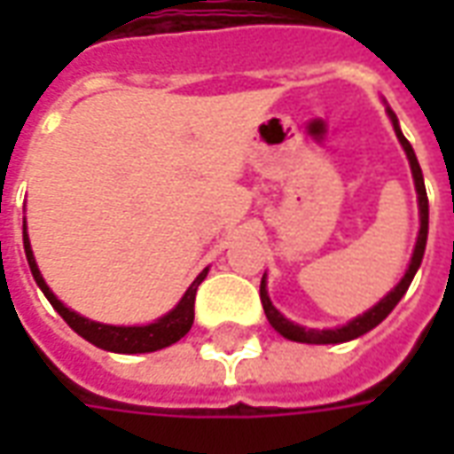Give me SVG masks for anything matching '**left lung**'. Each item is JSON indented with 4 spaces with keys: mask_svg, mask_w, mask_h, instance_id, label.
<instances>
[{
    "mask_svg": "<svg viewBox=\"0 0 454 454\" xmlns=\"http://www.w3.org/2000/svg\"><path fill=\"white\" fill-rule=\"evenodd\" d=\"M387 114H389L391 123H394V130H396V138H399L401 148L406 150V158H409L411 172H413V182H416V192H419V211H420V231H419V240H416V247H413V255H411L409 270H406V275L401 277V282L394 289H391L389 294L381 299L380 304L372 306L370 311H364L357 318H352L350 324L340 325V328H325V331H316V328H304V325L294 324V321H289L285 316L277 311L272 301H270V296H267V285H265V277H262V282H260V301H262V309H265V316L270 325L275 328L277 333L285 335L286 340H294V342H311V345H331V342H348L355 340V338H360L367 331H372L374 325H380L387 316L394 311V306L399 304L401 296L406 294V289L413 282V275L419 272L420 260H423V253H426V240H428V197H426V184H423V172H420L419 160H416V153L411 148V143L403 138V133L399 129V119H396V114L391 112L389 106H387Z\"/></svg>",
    "mask_w": 454,
    "mask_h": 454,
    "instance_id": "8db88e82",
    "label": "left lung"
}]
</instances>
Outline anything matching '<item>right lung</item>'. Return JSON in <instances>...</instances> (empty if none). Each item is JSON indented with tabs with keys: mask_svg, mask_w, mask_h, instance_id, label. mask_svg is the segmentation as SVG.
I'll return each instance as SVG.
<instances>
[{
	"mask_svg": "<svg viewBox=\"0 0 454 454\" xmlns=\"http://www.w3.org/2000/svg\"><path fill=\"white\" fill-rule=\"evenodd\" d=\"M24 250L26 260H28V267H31V275H34L35 285L41 286V292L45 294V299L53 304V309L58 314L63 316L65 324L73 328L74 333L82 335L84 340H90L97 348L109 352H123V355H136V352H155L168 348L172 342H177L179 338H184L189 333V328L194 324V299H197L199 285L204 282L207 277V270H201L199 277L189 285V289L184 292V296L179 299V304L165 314L162 318H158L155 324L148 325H106L97 324V321H90L84 316L74 314L67 306L58 299V296L51 292V286L45 285V279L41 277V270L35 265L34 250H31V243H28V233H26V221H24Z\"/></svg>",
	"mask_w": 454,
	"mask_h": 454,
	"instance_id": "right-lung-1",
	"label": "right lung"
}]
</instances>
